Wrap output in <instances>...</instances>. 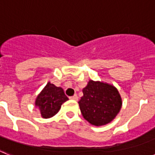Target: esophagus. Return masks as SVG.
<instances>
[{"label":"esophagus","instance_id":"34e87169","mask_svg":"<svg viewBox=\"0 0 155 155\" xmlns=\"http://www.w3.org/2000/svg\"><path fill=\"white\" fill-rule=\"evenodd\" d=\"M70 99H72V100H78L77 95H74L73 96H71V97H70Z\"/></svg>","mask_w":155,"mask_h":155}]
</instances>
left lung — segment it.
<instances>
[{"label":"left lung","instance_id":"8db88e82","mask_svg":"<svg viewBox=\"0 0 155 155\" xmlns=\"http://www.w3.org/2000/svg\"><path fill=\"white\" fill-rule=\"evenodd\" d=\"M83 93L79 106L82 115L91 125L110 123L121 110V95L112 84L90 80Z\"/></svg>","mask_w":155,"mask_h":155}]
</instances>
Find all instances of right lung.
<instances>
[{"mask_svg":"<svg viewBox=\"0 0 155 155\" xmlns=\"http://www.w3.org/2000/svg\"><path fill=\"white\" fill-rule=\"evenodd\" d=\"M68 100L62 87L55 86L48 82L43 88L35 101L37 108L44 119H49L59 112L64 102Z\"/></svg>","mask_w":155,"mask_h":155,"instance_id":"1","label":"right lung"}]
</instances>
